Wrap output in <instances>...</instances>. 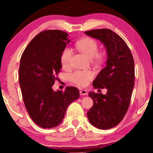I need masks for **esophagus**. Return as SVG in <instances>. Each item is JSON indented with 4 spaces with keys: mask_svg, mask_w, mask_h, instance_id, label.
I'll return each mask as SVG.
<instances>
[{
    "mask_svg": "<svg viewBox=\"0 0 153 153\" xmlns=\"http://www.w3.org/2000/svg\"><path fill=\"white\" fill-rule=\"evenodd\" d=\"M80 95H88V92H87V91H85V90H81Z\"/></svg>",
    "mask_w": 153,
    "mask_h": 153,
    "instance_id": "34e87169",
    "label": "esophagus"
}]
</instances>
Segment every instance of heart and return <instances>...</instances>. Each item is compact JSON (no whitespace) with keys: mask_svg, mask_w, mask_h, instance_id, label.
Returning <instances> with one entry per match:
<instances>
[{"mask_svg":"<svg viewBox=\"0 0 153 153\" xmlns=\"http://www.w3.org/2000/svg\"><path fill=\"white\" fill-rule=\"evenodd\" d=\"M76 47L79 51L87 56L88 58H94L97 56L99 47L98 44L95 39L91 37H84L77 41ZM72 51L69 48H65L62 51L60 56V63L62 68L67 69L70 68L72 57ZM93 74L91 71H75L70 74V79L72 83L79 86H85L88 84L90 81L92 80Z\"/></svg>","mask_w":153,"mask_h":153,"instance_id":"1","label":"heart"}]
</instances>
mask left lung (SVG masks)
<instances>
[{
    "instance_id": "8db88e82",
    "label": "left lung",
    "mask_w": 153,
    "mask_h": 153,
    "mask_svg": "<svg viewBox=\"0 0 153 153\" xmlns=\"http://www.w3.org/2000/svg\"><path fill=\"white\" fill-rule=\"evenodd\" d=\"M85 33L101 41L107 51L106 65L93 82L95 89L106 88L107 92L106 95L90 92L93 105L87 117L97 128L111 129L121 122L130 104L135 77L133 56L125 42L110 29H95Z\"/></svg>"
}]
</instances>
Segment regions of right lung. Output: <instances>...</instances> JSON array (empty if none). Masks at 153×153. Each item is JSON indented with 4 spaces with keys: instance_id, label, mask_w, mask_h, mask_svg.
<instances>
[{
    "instance_id": "right-lung-1",
    "label": "right lung",
    "mask_w": 153,
    "mask_h": 153,
    "mask_svg": "<svg viewBox=\"0 0 153 153\" xmlns=\"http://www.w3.org/2000/svg\"><path fill=\"white\" fill-rule=\"evenodd\" d=\"M70 41L64 31H42L30 42L21 57L19 81L23 100L33 122L42 128L58 126L68 106L79 97L76 87L68 86L64 92L52 89L62 68L60 56Z\"/></svg>"
}]
</instances>
